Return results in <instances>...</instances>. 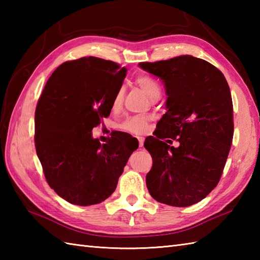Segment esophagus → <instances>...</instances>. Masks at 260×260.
Segmentation results:
<instances>
[{"mask_svg":"<svg viewBox=\"0 0 260 260\" xmlns=\"http://www.w3.org/2000/svg\"><path fill=\"white\" fill-rule=\"evenodd\" d=\"M139 143H140V147H143V144H144V139H143V137H139Z\"/></svg>","mask_w":260,"mask_h":260,"instance_id":"obj_1","label":"esophagus"}]
</instances>
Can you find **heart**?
Returning <instances> with one entry per match:
<instances>
[{"label":"heart","instance_id":"obj_1","mask_svg":"<svg viewBox=\"0 0 260 260\" xmlns=\"http://www.w3.org/2000/svg\"><path fill=\"white\" fill-rule=\"evenodd\" d=\"M135 84L139 86L151 99L157 98V97L159 98V96H161V92H162L161 86H159L157 80L154 79L151 76L139 75L135 78ZM123 96H124L123 89H119L117 92H116L113 101L114 108L119 106L121 101H123ZM147 123H148L147 117H143V116H132V117H127L125 120L121 121L119 127L123 131L127 132V133H131L134 135H141V134H144L146 132Z\"/></svg>","mask_w":260,"mask_h":260}]
</instances>
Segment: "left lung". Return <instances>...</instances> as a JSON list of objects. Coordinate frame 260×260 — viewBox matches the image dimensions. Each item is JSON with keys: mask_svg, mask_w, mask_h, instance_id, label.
I'll return each mask as SVG.
<instances>
[{"mask_svg": "<svg viewBox=\"0 0 260 260\" xmlns=\"http://www.w3.org/2000/svg\"><path fill=\"white\" fill-rule=\"evenodd\" d=\"M140 67L158 77L168 95V112L155 136L144 143L153 158L146 174L148 192L168 206H192L219 183L233 143L228 82L213 64L193 56L140 62ZM168 137L179 141V147L160 141Z\"/></svg>", "mask_w": 260, "mask_h": 260, "instance_id": "8db88e82", "label": "left lung"}]
</instances>
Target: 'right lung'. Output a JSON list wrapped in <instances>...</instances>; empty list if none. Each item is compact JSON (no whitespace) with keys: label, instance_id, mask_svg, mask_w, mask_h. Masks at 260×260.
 Segmentation results:
<instances>
[{"label":"right lung","instance_id":"1","mask_svg":"<svg viewBox=\"0 0 260 260\" xmlns=\"http://www.w3.org/2000/svg\"><path fill=\"white\" fill-rule=\"evenodd\" d=\"M126 68L110 60L84 57L53 71L38 101L35 144L43 173L59 197L76 206L101 203L117 186L139 142L115 133L101 144L92 139L113 108Z\"/></svg>","mask_w":260,"mask_h":260}]
</instances>
